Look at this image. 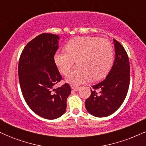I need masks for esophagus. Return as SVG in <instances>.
I'll return each mask as SVG.
<instances>
[{
    "mask_svg": "<svg viewBox=\"0 0 146 146\" xmlns=\"http://www.w3.org/2000/svg\"><path fill=\"white\" fill-rule=\"evenodd\" d=\"M71 88L73 90H79L80 89V87H78V86H71Z\"/></svg>",
    "mask_w": 146,
    "mask_h": 146,
    "instance_id": "esophagus-1",
    "label": "esophagus"
}]
</instances>
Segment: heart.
<instances>
[{
	"mask_svg": "<svg viewBox=\"0 0 146 146\" xmlns=\"http://www.w3.org/2000/svg\"><path fill=\"white\" fill-rule=\"evenodd\" d=\"M55 63L60 71L67 75L77 61L78 67L70 73L66 81L72 85L82 84L89 80H101L111 69L114 50L106 38L78 37L68 42L65 51L57 52Z\"/></svg>",
	"mask_w": 146,
	"mask_h": 146,
	"instance_id": "b5f03b06",
	"label": "heart"
}]
</instances>
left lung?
Returning a JSON list of instances; mask_svg holds the SVG:
<instances>
[{"label":"left lung","mask_w":146,"mask_h":146,"mask_svg":"<svg viewBox=\"0 0 146 146\" xmlns=\"http://www.w3.org/2000/svg\"><path fill=\"white\" fill-rule=\"evenodd\" d=\"M115 58L105 80L93 86L91 95L85 101L87 111L93 116H109L121 106L130 84V63L123 46L115 39Z\"/></svg>","instance_id":"obj_1"}]
</instances>
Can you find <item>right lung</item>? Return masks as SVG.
<instances>
[{
  "label": "right lung",
  "mask_w": 146,
  "mask_h": 146,
  "mask_svg": "<svg viewBox=\"0 0 146 146\" xmlns=\"http://www.w3.org/2000/svg\"><path fill=\"white\" fill-rule=\"evenodd\" d=\"M58 35L42 33L25 46L18 63V77L25 102L35 113L47 119H54L66 109V100L71 94L69 84L52 92L62 79L54 56L58 49Z\"/></svg>",
  "instance_id": "1"
}]
</instances>
